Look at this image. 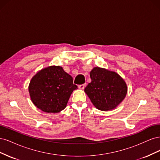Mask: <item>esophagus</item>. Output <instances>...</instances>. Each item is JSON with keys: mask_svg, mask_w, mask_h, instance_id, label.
Here are the masks:
<instances>
[{"mask_svg": "<svg viewBox=\"0 0 160 160\" xmlns=\"http://www.w3.org/2000/svg\"><path fill=\"white\" fill-rule=\"evenodd\" d=\"M85 87V84H82V85H79L78 86V88H79V89H84Z\"/></svg>", "mask_w": 160, "mask_h": 160, "instance_id": "34e87169", "label": "esophagus"}]
</instances>
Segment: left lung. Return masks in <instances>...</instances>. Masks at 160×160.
<instances>
[{
    "label": "left lung",
    "instance_id": "left-lung-1",
    "mask_svg": "<svg viewBox=\"0 0 160 160\" xmlns=\"http://www.w3.org/2000/svg\"><path fill=\"white\" fill-rule=\"evenodd\" d=\"M91 82L85 89L91 103L101 111L115 109L128 93V86L118 73L95 67L90 72Z\"/></svg>",
    "mask_w": 160,
    "mask_h": 160
}]
</instances>
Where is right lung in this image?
<instances>
[{
    "instance_id": "right-lung-1",
    "label": "right lung",
    "mask_w": 160,
    "mask_h": 160,
    "mask_svg": "<svg viewBox=\"0 0 160 160\" xmlns=\"http://www.w3.org/2000/svg\"><path fill=\"white\" fill-rule=\"evenodd\" d=\"M77 89L72 77L62 67L55 65L38 71L28 85L33 104L44 112L51 113L63 110L72 91Z\"/></svg>"
}]
</instances>
